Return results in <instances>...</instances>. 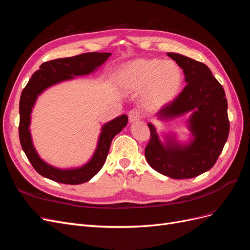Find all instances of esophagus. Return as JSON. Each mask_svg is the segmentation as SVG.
<instances>
[{
  "instance_id": "1",
  "label": "esophagus",
  "mask_w": 250,
  "mask_h": 250,
  "mask_svg": "<svg viewBox=\"0 0 250 250\" xmlns=\"http://www.w3.org/2000/svg\"><path fill=\"white\" fill-rule=\"evenodd\" d=\"M128 118H129V122L134 123L141 120V112L138 109H132L128 113Z\"/></svg>"
}]
</instances>
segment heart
I'll return each instance as SVG.
<instances>
[{"label":"heart","mask_w":250,"mask_h":250,"mask_svg":"<svg viewBox=\"0 0 250 250\" xmlns=\"http://www.w3.org/2000/svg\"><path fill=\"white\" fill-rule=\"evenodd\" d=\"M120 84L128 93H142L143 104L148 110H157L176 99L183 73L171 60L139 58L127 62L120 71Z\"/></svg>","instance_id":"1"}]
</instances>
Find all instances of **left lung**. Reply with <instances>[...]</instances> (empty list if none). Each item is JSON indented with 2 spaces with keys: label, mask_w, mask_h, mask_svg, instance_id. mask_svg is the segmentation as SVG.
<instances>
[{
  "label": "left lung",
  "mask_w": 250,
  "mask_h": 250,
  "mask_svg": "<svg viewBox=\"0 0 250 250\" xmlns=\"http://www.w3.org/2000/svg\"><path fill=\"white\" fill-rule=\"evenodd\" d=\"M167 55L183 69L187 85L156 117L169 121L190 112L187 121L190 140L181 143L176 133H166L163 143L156 128L148 123L150 141L145 157L150 167L163 175L174 179L192 178L213 167L228 141V100L222 85L206 64L177 53Z\"/></svg>",
  "instance_id": "left-lung-1"
}]
</instances>
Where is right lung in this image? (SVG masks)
Segmentation results:
<instances>
[{"mask_svg":"<svg viewBox=\"0 0 250 250\" xmlns=\"http://www.w3.org/2000/svg\"><path fill=\"white\" fill-rule=\"evenodd\" d=\"M110 55L111 53L92 52L43 62L22 89L20 99V142L29 162L42 176L65 185L86 183L101 170L106 161L112 139L127 125L128 118L126 115L117 117L105 123L101 128L95 152L89 161L81 167L69 169L56 168L41 158L33 145L30 131L32 108L42 93L60 82L94 73Z\"/></svg>","mask_w":250,"mask_h":250,"instance_id":"right-lung-1","label":"right lung"}]
</instances>
